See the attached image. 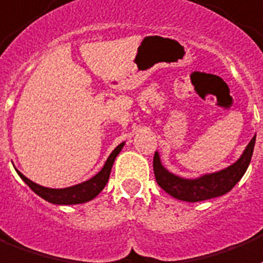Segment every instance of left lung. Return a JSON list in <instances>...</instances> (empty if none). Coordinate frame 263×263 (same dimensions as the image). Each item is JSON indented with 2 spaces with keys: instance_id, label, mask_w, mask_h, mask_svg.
Here are the masks:
<instances>
[{
  "instance_id": "left-lung-1",
  "label": "left lung",
  "mask_w": 263,
  "mask_h": 263,
  "mask_svg": "<svg viewBox=\"0 0 263 263\" xmlns=\"http://www.w3.org/2000/svg\"><path fill=\"white\" fill-rule=\"evenodd\" d=\"M255 137L256 136L252 137L240 159L234 162L233 165L223 171L205 175V176H201L194 180L181 179V177L172 175L171 172H167L162 166L159 155L158 153H155L154 173H155L157 183L161 185V189L166 191L167 194H171L172 197L177 199H181V201H187V202H198V201H205V199L226 194L244 176L247 167L251 162L254 145H255Z\"/></svg>"
}]
</instances>
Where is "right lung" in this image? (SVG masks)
I'll return each instance as SVG.
<instances>
[{"instance_id": "add662e5", "label": "right lung", "mask_w": 263, "mask_h": 263, "mask_svg": "<svg viewBox=\"0 0 263 263\" xmlns=\"http://www.w3.org/2000/svg\"><path fill=\"white\" fill-rule=\"evenodd\" d=\"M123 144L124 143L119 144V145L112 151L109 158L106 159L104 167H102L101 171L98 172L92 179L84 181L82 184L68 187V189H47V187L35 184V183H33L31 180H29V179H27L26 176H23L19 171L16 172L17 175L22 177V180L25 181V183L30 187L31 190L34 191L35 194L40 195L41 198H44L45 201H48L51 204H83V202H87V201H90V199L96 198L97 195L101 193L102 189L105 187L106 183H108V179H109L112 165H114L115 158L118 157V154L120 153V149L123 148Z\"/></svg>"}]
</instances>
